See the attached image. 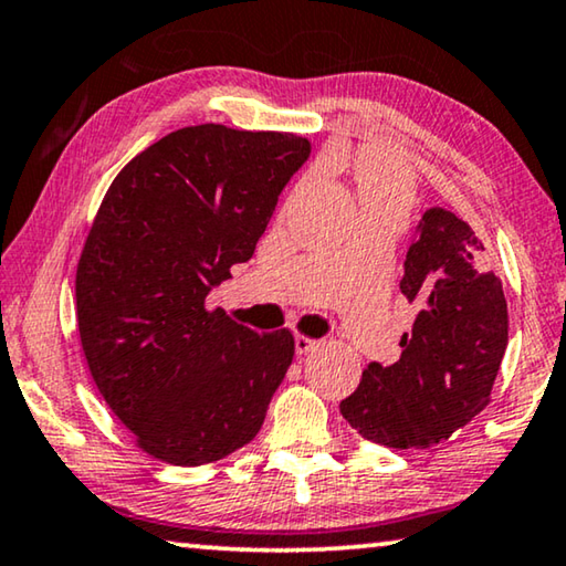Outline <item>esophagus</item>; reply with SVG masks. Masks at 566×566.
<instances>
[{"label": "esophagus", "instance_id": "34e87169", "mask_svg": "<svg viewBox=\"0 0 566 566\" xmlns=\"http://www.w3.org/2000/svg\"><path fill=\"white\" fill-rule=\"evenodd\" d=\"M318 346V342L316 338H311V336H295V352L298 354H308V352H313Z\"/></svg>", "mask_w": 566, "mask_h": 566}]
</instances>
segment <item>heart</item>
<instances>
[{
	"label": "heart",
	"mask_w": 566,
	"mask_h": 566,
	"mask_svg": "<svg viewBox=\"0 0 566 566\" xmlns=\"http://www.w3.org/2000/svg\"><path fill=\"white\" fill-rule=\"evenodd\" d=\"M361 197L371 212L405 217L415 202V179L395 159H369L361 167Z\"/></svg>",
	"instance_id": "obj_1"
}]
</instances>
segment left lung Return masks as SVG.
<instances>
[{"mask_svg": "<svg viewBox=\"0 0 566 566\" xmlns=\"http://www.w3.org/2000/svg\"><path fill=\"white\" fill-rule=\"evenodd\" d=\"M399 291L417 306L402 356L392 367L371 361L342 415L379 446L430 448L491 402L509 344L506 298L471 224L442 207L422 214Z\"/></svg>", "mask_w": 566, "mask_h": 566, "instance_id": "left-lung-1", "label": "left lung"}]
</instances>
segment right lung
I'll return each mask as SVG.
<instances>
[{"label": "right lung", "mask_w": 566, "mask_h": 566, "mask_svg": "<svg viewBox=\"0 0 566 566\" xmlns=\"http://www.w3.org/2000/svg\"><path fill=\"white\" fill-rule=\"evenodd\" d=\"M308 154L295 134L187 126L103 197L77 260V334L111 412L161 463H214L263 428L293 334H255L205 301L253 258Z\"/></svg>", "instance_id": "obj_1"}]
</instances>
